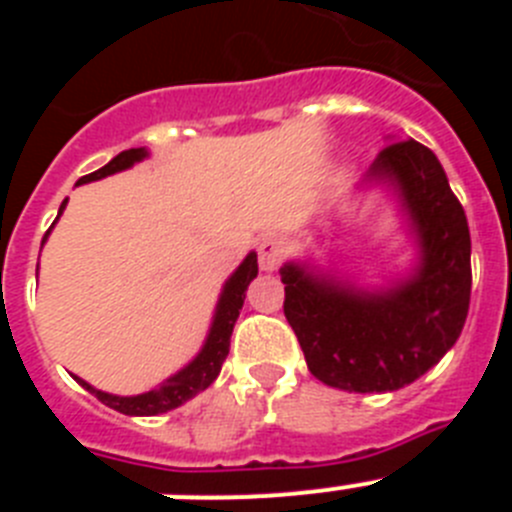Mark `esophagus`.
<instances>
[{
  "instance_id": "34e87169",
  "label": "esophagus",
  "mask_w": 512,
  "mask_h": 512,
  "mask_svg": "<svg viewBox=\"0 0 512 512\" xmlns=\"http://www.w3.org/2000/svg\"><path fill=\"white\" fill-rule=\"evenodd\" d=\"M282 243L274 238H264L259 243V266L261 271H277L282 264Z\"/></svg>"
}]
</instances>
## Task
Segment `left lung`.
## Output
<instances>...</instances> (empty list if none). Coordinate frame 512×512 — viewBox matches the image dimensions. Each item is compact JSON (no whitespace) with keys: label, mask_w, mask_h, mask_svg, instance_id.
<instances>
[{"label":"left lung","mask_w":512,"mask_h":512,"mask_svg":"<svg viewBox=\"0 0 512 512\" xmlns=\"http://www.w3.org/2000/svg\"><path fill=\"white\" fill-rule=\"evenodd\" d=\"M361 187L395 194L415 264L377 289L307 259L287 261L279 274L284 315L312 377L366 395L413 384L461 336L472 295V241L441 161L418 140H390Z\"/></svg>","instance_id":"obj_1"}]
</instances>
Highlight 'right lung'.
<instances>
[{
    "label": "right lung",
    "instance_id": "add662e5",
    "mask_svg": "<svg viewBox=\"0 0 512 512\" xmlns=\"http://www.w3.org/2000/svg\"><path fill=\"white\" fill-rule=\"evenodd\" d=\"M143 158H148V148H130V151L117 153L110 164H104L102 169L92 171V174L81 176L79 182H76V187H79V184L97 182V179L112 176L117 174V171L130 169V166L140 164ZM66 202L69 200H63L61 207H58V217L66 210ZM53 225L48 228V233H45L43 243L48 241ZM256 274H259V261H256V251H251L246 259L241 261V266L230 274L228 282L223 284V292L217 297L215 315H212L210 330H207V338L205 343H202L200 354L194 356L187 366H182L179 372L171 374L169 379H164L158 387H153V390L140 392V395H110V392H102L97 390V387H92V384L84 382L81 377L74 379L84 387V390L92 392L99 402H104L107 408L117 410V413L122 415H133V418H138V415H161L179 408V405H184L187 400H192L194 395H200L202 390H207V387L217 379L220 369H223V361L230 351L233 325L235 320H238V315H241L243 300H246V289L248 284L256 279Z\"/></svg>",
    "mask_w": 512,
    "mask_h": 512
}]
</instances>
